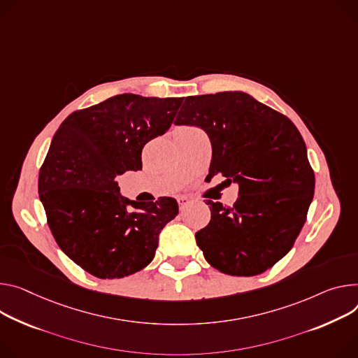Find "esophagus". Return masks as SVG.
Returning a JSON list of instances; mask_svg holds the SVG:
<instances>
[{"mask_svg": "<svg viewBox=\"0 0 358 358\" xmlns=\"http://www.w3.org/2000/svg\"><path fill=\"white\" fill-rule=\"evenodd\" d=\"M177 201H178V206H180V210H181V211L185 210V208L189 206V203H191V200H189L188 197H184V196L178 197Z\"/></svg>", "mask_w": 358, "mask_h": 358, "instance_id": "1", "label": "esophagus"}]
</instances>
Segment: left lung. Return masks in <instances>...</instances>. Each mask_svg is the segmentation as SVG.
I'll return each instance as SVG.
<instances>
[{
  "label": "left lung",
  "instance_id": "1",
  "mask_svg": "<svg viewBox=\"0 0 358 358\" xmlns=\"http://www.w3.org/2000/svg\"><path fill=\"white\" fill-rule=\"evenodd\" d=\"M207 133L210 174L238 185L231 207L210 201L211 220L196 233L207 263L251 277L273 267L294 244L314 196L306 143L285 115L243 91L187 96L174 122Z\"/></svg>",
  "mask_w": 358,
  "mask_h": 358
}]
</instances>
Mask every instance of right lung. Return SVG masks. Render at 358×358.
<instances>
[{
  "instance_id": "1",
  "label": "right lung",
  "mask_w": 358,
  "mask_h": 358,
  "mask_svg": "<svg viewBox=\"0 0 358 358\" xmlns=\"http://www.w3.org/2000/svg\"><path fill=\"white\" fill-rule=\"evenodd\" d=\"M182 99L120 94L62 121L40 171L38 192L50 230L76 264L99 278L147 267L174 199L152 203L120 194L117 176L143 169L141 151L171 127Z\"/></svg>"
}]
</instances>
